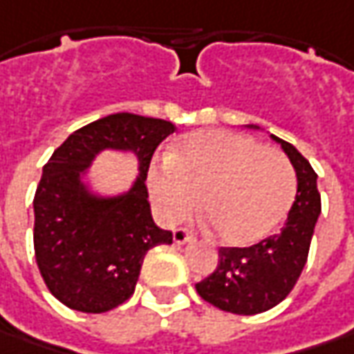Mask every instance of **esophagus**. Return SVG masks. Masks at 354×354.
<instances>
[{
  "instance_id": "esophagus-1",
  "label": "esophagus",
  "mask_w": 354,
  "mask_h": 354,
  "mask_svg": "<svg viewBox=\"0 0 354 354\" xmlns=\"http://www.w3.org/2000/svg\"><path fill=\"white\" fill-rule=\"evenodd\" d=\"M172 238H174V243H178V245H184V243L192 241V234H190L188 230H184V227H178V230H174Z\"/></svg>"
}]
</instances>
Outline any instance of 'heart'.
<instances>
[{"label":"heart","instance_id":"1","mask_svg":"<svg viewBox=\"0 0 354 354\" xmlns=\"http://www.w3.org/2000/svg\"><path fill=\"white\" fill-rule=\"evenodd\" d=\"M147 186L162 222L188 218L198 202L214 238L243 248L268 238L287 216L295 172L285 154L252 136L202 129L184 134L168 158L148 168Z\"/></svg>","mask_w":354,"mask_h":354}]
</instances>
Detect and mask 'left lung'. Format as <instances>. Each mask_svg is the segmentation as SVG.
I'll return each instance as SVG.
<instances>
[{
  "label": "left lung",
  "mask_w": 354,
  "mask_h": 354,
  "mask_svg": "<svg viewBox=\"0 0 354 354\" xmlns=\"http://www.w3.org/2000/svg\"><path fill=\"white\" fill-rule=\"evenodd\" d=\"M259 129L255 124H250ZM281 145L297 176L295 202L279 234L252 248H222L216 271L196 283L200 297L214 307L236 313H263L289 295L307 263L309 245L321 214L317 174L307 158L293 145L271 134Z\"/></svg>",
  "instance_id": "left-lung-1"
}]
</instances>
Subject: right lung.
Returning a JSON list of instances; mask_svg holds the SVG:
<instances>
[{"instance_id":"right-lung-1","label":"right lung","mask_w":354,"mask_h":354,"mask_svg":"<svg viewBox=\"0 0 354 354\" xmlns=\"http://www.w3.org/2000/svg\"><path fill=\"white\" fill-rule=\"evenodd\" d=\"M174 132L170 120L116 113L75 131L43 166L33 243L45 285L69 309L104 313L131 297L148 250L172 243L148 204L150 158ZM104 149L131 151L139 176L124 193L92 188L88 168Z\"/></svg>"}]
</instances>
